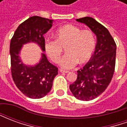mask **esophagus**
Wrapping results in <instances>:
<instances>
[{
    "label": "esophagus",
    "mask_w": 127,
    "mask_h": 127,
    "mask_svg": "<svg viewBox=\"0 0 127 127\" xmlns=\"http://www.w3.org/2000/svg\"><path fill=\"white\" fill-rule=\"evenodd\" d=\"M60 71L61 73H69L68 71H65V70H63V69H60Z\"/></svg>",
    "instance_id": "esophagus-1"
}]
</instances>
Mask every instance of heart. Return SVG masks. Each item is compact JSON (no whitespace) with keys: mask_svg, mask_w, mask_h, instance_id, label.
<instances>
[{"mask_svg":"<svg viewBox=\"0 0 127 127\" xmlns=\"http://www.w3.org/2000/svg\"><path fill=\"white\" fill-rule=\"evenodd\" d=\"M56 40L47 39L44 47L47 56L55 63H58L65 47L66 54L60 62L62 68H73L80 62L88 61L95 49L96 39L91 30H82L74 25H66L56 31Z\"/></svg>","mask_w":127,"mask_h":127,"instance_id":"obj_1","label":"heart"}]
</instances>
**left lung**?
I'll use <instances>...</instances> for the list:
<instances>
[{"mask_svg": "<svg viewBox=\"0 0 127 127\" xmlns=\"http://www.w3.org/2000/svg\"><path fill=\"white\" fill-rule=\"evenodd\" d=\"M76 21L88 26L96 36L93 55L84 66L77 71L75 82L69 86L75 98L91 101L103 93L114 73L116 44L108 30L91 17Z\"/></svg>", "mask_w": 127, "mask_h": 127, "instance_id": "8db88e82", "label": "left lung"}]
</instances>
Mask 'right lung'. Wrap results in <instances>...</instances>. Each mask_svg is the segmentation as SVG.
I'll use <instances>...</instances> for the list:
<instances>
[{
	"label": "right lung",
	"mask_w": 127,
	"mask_h": 127,
	"mask_svg": "<svg viewBox=\"0 0 127 127\" xmlns=\"http://www.w3.org/2000/svg\"><path fill=\"white\" fill-rule=\"evenodd\" d=\"M53 20L32 16L19 25L10 43L11 71L13 82L22 93L31 98H41L52 87L58 68L47 61L44 53L34 66L23 63L20 56L23 45L35 43L45 52L44 34L52 26Z\"/></svg>",
	"instance_id": "add662e5"
}]
</instances>
